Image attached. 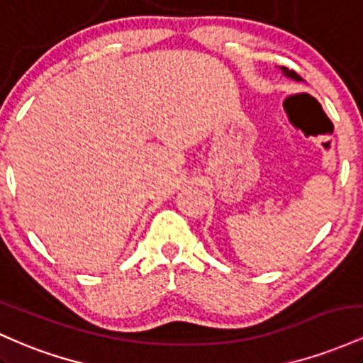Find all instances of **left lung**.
<instances>
[{"mask_svg":"<svg viewBox=\"0 0 363 363\" xmlns=\"http://www.w3.org/2000/svg\"><path fill=\"white\" fill-rule=\"evenodd\" d=\"M280 69H281V73L285 74L286 78H290V80H295V82H302V78L298 77L297 73H295V72H291V69H289V68H285V66H280Z\"/></svg>","mask_w":363,"mask_h":363,"instance_id":"1","label":"left lung"}]
</instances>
